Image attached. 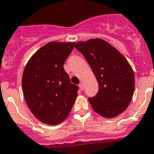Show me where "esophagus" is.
Masks as SVG:
<instances>
[{"mask_svg": "<svg viewBox=\"0 0 154 154\" xmlns=\"http://www.w3.org/2000/svg\"><path fill=\"white\" fill-rule=\"evenodd\" d=\"M79 88H80V90H82V91H83V90H84V85H83V84H82V83H80V84L79 85Z\"/></svg>", "mask_w": 154, "mask_h": 154, "instance_id": "1", "label": "esophagus"}]
</instances>
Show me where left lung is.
<instances>
[{"instance_id":"1","label":"left lung","mask_w":154,"mask_h":154,"mask_svg":"<svg viewBox=\"0 0 154 154\" xmlns=\"http://www.w3.org/2000/svg\"><path fill=\"white\" fill-rule=\"evenodd\" d=\"M75 48L84 55L94 74L99 89L88 100L97 113L113 118L126 109L134 89V72L113 46L100 38L79 42Z\"/></svg>"}]
</instances>
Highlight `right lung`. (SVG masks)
I'll list each match as a JSON object with an SVG mask.
<instances>
[{
    "instance_id": "obj_1",
    "label": "right lung",
    "mask_w": 154,
    "mask_h": 154,
    "mask_svg": "<svg viewBox=\"0 0 154 154\" xmlns=\"http://www.w3.org/2000/svg\"><path fill=\"white\" fill-rule=\"evenodd\" d=\"M75 42H48L28 61L22 79L28 107L42 122L57 125L67 118L79 87L63 69Z\"/></svg>"
}]
</instances>
